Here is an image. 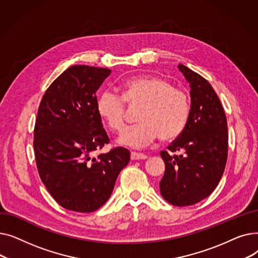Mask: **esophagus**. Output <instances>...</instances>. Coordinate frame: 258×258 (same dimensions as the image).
Returning a JSON list of instances; mask_svg holds the SVG:
<instances>
[{"label":"esophagus","mask_w":258,"mask_h":258,"mask_svg":"<svg viewBox=\"0 0 258 258\" xmlns=\"http://www.w3.org/2000/svg\"><path fill=\"white\" fill-rule=\"evenodd\" d=\"M146 158H147V156L144 155V154H141V153L132 152V154H131V159L132 160H144Z\"/></svg>","instance_id":"1"}]
</instances>
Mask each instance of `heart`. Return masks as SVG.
Instances as JSON below:
<instances>
[{
  "label": "heart",
  "mask_w": 258,
  "mask_h": 258,
  "mask_svg": "<svg viewBox=\"0 0 258 258\" xmlns=\"http://www.w3.org/2000/svg\"><path fill=\"white\" fill-rule=\"evenodd\" d=\"M122 97L105 90L97 99L99 117L112 131H120L125 121V102L140 105L139 123L124 128L118 143L142 147L160 136L163 141L179 137L190 115V101L185 91L174 88L168 80L158 76H136L121 86Z\"/></svg>",
  "instance_id": "heart-1"
}]
</instances>
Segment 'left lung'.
I'll return each mask as SVG.
<instances>
[{
	"mask_svg": "<svg viewBox=\"0 0 258 258\" xmlns=\"http://www.w3.org/2000/svg\"><path fill=\"white\" fill-rule=\"evenodd\" d=\"M178 69L190 87V115L182 134L161 152L165 172L160 192L174 206H190L209 197L225 170L228 127L224 108L208 81L184 64Z\"/></svg>",
	"mask_w": 258,
	"mask_h": 258,
	"instance_id": "1",
	"label": "left lung"
}]
</instances>
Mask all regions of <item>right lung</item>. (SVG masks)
<instances>
[{"label":"right lung","mask_w":258,"mask_h":258,"mask_svg":"<svg viewBox=\"0 0 258 258\" xmlns=\"http://www.w3.org/2000/svg\"><path fill=\"white\" fill-rule=\"evenodd\" d=\"M110 74L104 68H68L38 107L33 141L37 170L52 198L68 210L93 212L101 207L131 159L123 147L92 157L108 142L96 110V91Z\"/></svg>","instance_id":"obj_1"}]
</instances>
